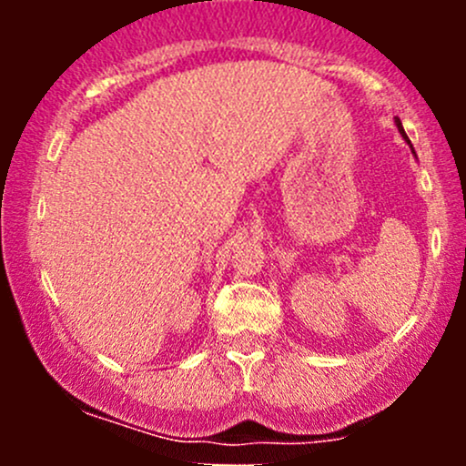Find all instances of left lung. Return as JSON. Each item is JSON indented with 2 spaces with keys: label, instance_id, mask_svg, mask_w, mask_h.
<instances>
[{
  "label": "left lung",
  "instance_id": "1",
  "mask_svg": "<svg viewBox=\"0 0 466 466\" xmlns=\"http://www.w3.org/2000/svg\"><path fill=\"white\" fill-rule=\"evenodd\" d=\"M397 127H399L400 136H403V137H405V140H408V136H405V131H403V125H400V120H399V117H397ZM408 142H410V140H408Z\"/></svg>",
  "mask_w": 466,
  "mask_h": 466
}]
</instances>
